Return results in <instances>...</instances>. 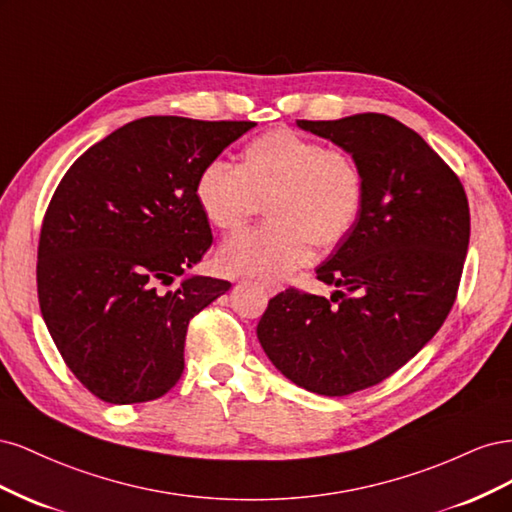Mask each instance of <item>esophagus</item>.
Masks as SVG:
<instances>
[{
    "label": "esophagus",
    "mask_w": 512,
    "mask_h": 512,
    "mask_svg": "<svg viewBox=\"0 0 512 512\" xmlns=\"http://www.w3.org/2000/svg\"><path fill=\"white\" fill-rule=\"evenodd\" d=\"M262 292H267V294H277L282 290V286L280 284H275V282H254Z\"/></svg>",
    "instance_id": "1"
}]
</instances>
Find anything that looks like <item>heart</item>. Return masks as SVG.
Masks as SVG:
<instances>
[{"label":"heart","instance_id":"heart-1","mask_svg":"<svg viewBox=\"0 0 512 512\" xmlns=\"http://www.w3.org/2000/svg\"><path fill=\"white\" fill-rule=\"evenodd\" d=\"M196 203L207 220L237 232L267 205L269 222L230 237L220 252L226 273L280 277L307 265L314 245L333 250L359 222L367 183L348 151L290 128L256 136L241 162L209 160L196 177Z\"/></svg>","mask_w":512,"mask_h":512}]
</instances>
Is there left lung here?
I'll return each instance as SVG.
<instances>
[{
  "label": "left lung",
  "instance_id": "obj_1",
  "mask_svg": "<svg viewBox=\"0 0 512 512\" xmlns=\"http://www.w3.org/2000/svg\"><path fill=\"white\" fill-rule=\"evenodd\" d=\"M297 123L361 164L365 207L316 269V280L339 290L331 299L294 286L275 294L258 339L288 380L344 397L393 376L444 324L466 262L470 207L455 170L389 115Z\"/></svg>",
  "mask_w": 512,
  "mask_h": 512
}]
</instances>
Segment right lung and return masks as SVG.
Wrapping results in <instances>:
<instances>
[{
	"label": "right lung",
	"mask_w": 512,
	"mask_h": 512,
	"mask_svg": "<svg viewBox=\"0 0 512 512\" xmlns=\"http://www.w3.org/2000/svg\"><path fill=\"white\" fill-rule=\"evenodd\" d=\"M254 121L143 117L76 160L46 207L38 301L72 374L106 404H143L183 374L190 320L230 288L188 277L213 243L196 177Z\"/></svg>",
	"instance_id": "right-lung-1"
}]
</instances>
